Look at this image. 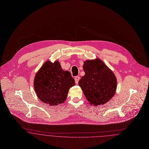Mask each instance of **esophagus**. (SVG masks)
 <instances>
[{"label":"esophagus","mask_w":149,"mask_h":149,"mask_svg":"<svg viewBox=\"0 0 149 149\" xmlns=\"http://www.w3.org/2000/svg\"><path fill=\"white\" fill-rule=\"evenodd\" d=\"M79 79H80V78H79V77H75V83L76 84H78V82H79Z\"/></svg>","instance_id":"obj_1"}]
</instances>
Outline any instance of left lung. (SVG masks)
I'll use <instances>...</instances> for the list:
<instances>
[{
  "label": "left lung",
  "instance_id": "8db88e82",
  "mask_svg": "<svg viewBox=\"0 0 149 149\" xmlns=\"http://www.w3.org/2000/svg\"><path fill=\"white\" fill-rule=\"evenodd\" d=\"M83 67L85 75L78 84L90 104H103L111 99L117 83L114 73L98 59L85 61Z\"/></svg>",
  "mask_w": 149,
  "mask_h": 149
}]
</instances>
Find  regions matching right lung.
Masks as SVG:
<instances>
[{
    "mask_svg": "<svg viewBox=\"0 0 149 149\" xmlns=\"http://www.w3.org/2000/svg\"><path fill=\"white\" fill-rule=\"evenodd\" d=\"M33 84L39 99L55 106L64 102L75 81L69 71L62 70L58 61H47L36 74Z\"/></svg>",
    "mask_w": 149,
    "mask_h": 149,
    "instance_id": "1",
    "label": "right lung"
}]
</instances>
